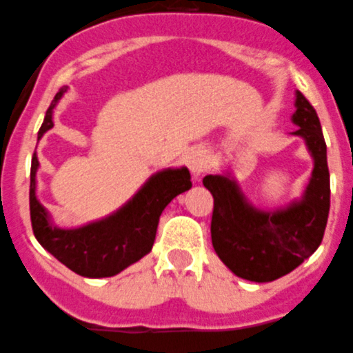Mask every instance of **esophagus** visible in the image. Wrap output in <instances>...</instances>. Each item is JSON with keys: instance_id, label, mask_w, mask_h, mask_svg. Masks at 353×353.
<instances>
[{"instance_id": "obj_1", "label": "esophagus", "mask_w": 353, "mask_h": 353, "mask_svg": "<svg viewBox=\"0 0 353 353\" xmlns=\"http://www.w3.org/2000/svg\"><path fill=\"white\" fill-rule=\"evenodd\" d=\"M186 161H188V167L193 172V176L199 177L200 174L208 169V153H205L204 149H195V151L188 154V160Z\"/></svg>"}]
</instances>
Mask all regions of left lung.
<instances>
[{"instance_id": "1", "label": "left lung", "mask_w": 353, "mask_h": 353, "mask_svg": "<svg viewBox=\"0 0 353 353\" xmlns=\"http://www.w3.org/2000/svg\"><path fill=\"white\" fill-rule=\"evenodd\" d=\"M292 121L299 126L294 135L306 141L315 160L303 200L278 211H259L248 204L228 176H205L202 181L214 199L211 239L216 255L234 274L256 283L274 281L313 255L329 218L327 145L316 110L301 91L295 97Z\"/></svg>"}]
</instances>
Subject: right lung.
<instances>
[{
	"instance_id": "add662e5",
	"label": "right lung",
	"mask_w": 353,
	"mask_h": 353,
	"mask_svg": "<svg viewBox=\"0 0 353 353\" xmlns=\"http://www.w3.org/2000/svg\"><path fill=\"white\" fill-rule=\"evenodd\" d=\"M65 90L50 101L38 139L54 126L52 109ZM38 158L31 160L30 214L37 241L66 268L85 278H109L121 272L133 262L148 255L157 237L160 214L174 196L192 188L190 170L167 169L154 174L139 193L117 212L101 221L81 228L63 230L52 227L49 214L38 202L37 193Z\"/></svg>"
}]
</instances>
